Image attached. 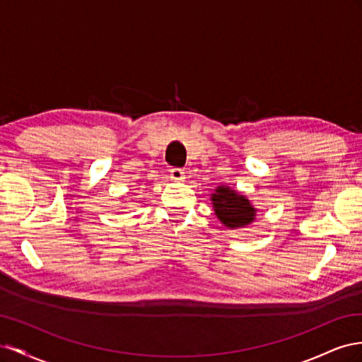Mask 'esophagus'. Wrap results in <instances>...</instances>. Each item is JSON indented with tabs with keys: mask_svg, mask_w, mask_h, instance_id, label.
<instances>
[{
	"mask_svg": "<svg viewBox=\"0 0 362 362\" xmlns=\"http://www.w3.org/2000/svg\"><path fill=\"white\" fill-rule=\"evenodd\" d=\"M170 175H171V179L175 180V182H183L185 180V171L180 170V168L170 170Z\"/></svg>",
	"mask_w": 362,
	"mask_h": 362,
	"instance_id": "1",
	"label": "esophagus"
}]
</instances>
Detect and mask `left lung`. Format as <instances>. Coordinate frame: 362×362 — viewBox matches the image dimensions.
Wrapping results in <instances>:
<instances>
[{
  "label": "left lung",
  "mask_w": 362,
  "mask_h": 362,
  "mask_svg": "<svg viewBox=\"0 0 362 362\" xmlns=\"http://www.w3.org/2000/svg\"><path fill=\"white\" fill-rule=\"evenodd\" d=\"M212 208L216 218L227 229H243L255 223L257 209L244 194L236 189L221 185L216 187L211 194Z\"/></svg>",
  "instance_id": "obj_1"
}]
</instances>
